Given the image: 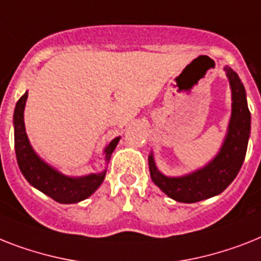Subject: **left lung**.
Masks as SVG:
<instances>
[{"instance_id":"left-lung-1","label":"left lung","mask_w":261,"mask_h":261,"mask_svg":"<svg viewBox=\"0 0 261 261\" xmlns=\"http://www.w3.org/2000/svg\"><path fill=\"white\" fill-rule=\"evenodd\" d=\"M225 71L232 88V116L219 155L204 169L178 178L161 174L154 164L152 154L149 156L150 175L154 184L165 194L179 202L192 204L220 194L236 178L244 162L251 131V112L239 75L229 67H225Z\"/></svg>"}]
</instances>
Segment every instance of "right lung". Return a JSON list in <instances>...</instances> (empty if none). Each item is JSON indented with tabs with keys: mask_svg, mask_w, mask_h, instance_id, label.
Listing matches in <instances>:
<instances>
[{
	"mask_svg": "<svg viewBox=\"0 0 261 261\" xmlns=\"http://www.w3.org/2000/svg\"><path fill=\"white\" fill-rule=\"evenodd\" d=\"M28 92H25L18 99L14 109L13 123H14V150H16L17 164L21 173L24 174L32 186L39 189L52 200L60 204H75L79 201L86 200L95 190L100 186L106 177V170L100 174H90L80 178L65 177L54 167L48 166L37 154L33 151L31 143L28 141L24 124V109L27 101ZM120 138H115L114 141L106 147V160L110 161L112 151L118 145Z\"/></svg>",
	"mask_w": 261,
	"mask_h": 261,
	"instance_id": "right-lung-1",
	"label": "right lung"
}]
</instances>
